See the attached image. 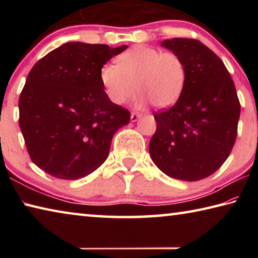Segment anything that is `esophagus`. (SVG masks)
Segmentation results:
<instances>
[{
    "mask_svg": "<svg viewBox=\"0 0 258 258\" xmlns=\"http://www.w3.org/2000/svg\"><path fill=\"white\" fill-rule=\"evenodd\" d=\"M140 117H141V115L138 112H132L131 113V121H137Z\"/></svg>",
    "mask_w": 258,
    "mask_h": 258,
    "instance_id": "34e87169",
    "label": "esophagus"
}]
</instances>
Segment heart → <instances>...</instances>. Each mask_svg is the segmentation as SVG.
Wrapping results in <instances>:
<instances>
[{"mask_svg":"<svg viewBox=\"0 0 258 258\" xmlns=\"http://www.w3.org/2000/svg\"><path fill=\"white\" fill-rule=\"evenodd\" d=\"M117 63H107L100 71V81L112 103L124 104L138 91L141 103L166 109L175 104L184 90L186 67L175 52L135 45L118 56Z\"/></svg>","mask_w":258,"mask_h":258,"instance_id":"heart-1","label":"heart"}]
</instances>
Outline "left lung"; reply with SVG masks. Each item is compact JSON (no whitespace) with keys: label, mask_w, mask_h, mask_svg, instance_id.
<instances>
[{"label":"left lung","mask_w":258,"mask_h":258,"mask_svg":"<svg viewBox=\"0 0 258 258\" xmlns=\"http://www.w3.org/2000/svg\"><path fill=\"white\" fill-rule=\"evenodd\" d=\"M161 46L184 61L186 81L172 108L155 113L149 143L155 165L166 175L198 181L215 173L237 139L240 102L223 61L194 38H172Z\"/></svg>","instance_id":"1"}]
</instances>
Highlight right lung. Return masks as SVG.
<instances>
[{
  "instance_id": "right-lung-1",
  "label": "right lung",
  "mask_w": 258,
  "mask_h": 258,
  "mask_svg": "<svg viewBox=\"0 0 258 258\" xmlns=\"http://www.w3.org/2000/svg\"><path fill=\"white\" fill-rule=\"evenodd\" d=\"M126 49L69 42L34 64L19 98V126L42 171L77 180L107 159L113 134L131 115L109 100L100 71Z\"/></svg>"
}]
</instances>
